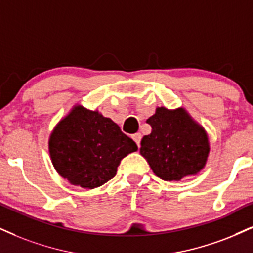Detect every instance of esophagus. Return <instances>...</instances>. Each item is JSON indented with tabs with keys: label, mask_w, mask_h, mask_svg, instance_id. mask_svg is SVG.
<instances>
[{
	"label": "esophagus",
	"mask_w": 253,
	"mask_h": 253,
	"mask_svg": "<svg viewBox=\"0 0 253 253\" xmlns=\"http://www.w3.org/2000/svg\"><path fill=\"white\" fill-rule=\"evenodd\" d=\"M132 137H133L134 141H135L137 147H140V141H141V134L136 133V134H134V135H133Z\"/></svg>",
	"instance_id": "esophagus-1"
}]
</instances>
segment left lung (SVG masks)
I'll return each mask as SVG.
<instances>
[{"label":"left lung","instance_id":"1","mask_svg":"<svg viewBox=\"0 0 253 253\" xmlns=\"http://www.w3.org/2000/svg\"><path fill=\"white\" fill-rule=\"evenodd\" d=\"M152 133L141 140L140 154L156 176L180 181L204 168L210 152L206 129L183 107H158L147 119Z\"/></svg>","mask_w":253,"mask_h":253}]
</instances>
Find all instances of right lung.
<instances>
[{
  "mask_svg": "<svg viewBox=\"0 0 253 253\" xmlns=\"http://www.w3.org/2000/svg\"><path fill=\"white\" fill-rule=\"evenodd\" d=\"M136 150V143L114 121L82 105L72 107L49 139L50 158L57 172L86 189L113 178L121 160Z\"/></svg>",
  "mask_w": 253,
  "mask_h": 253,
  "instance_id": "1",
  "label": "right lung"
}]
</instances>
